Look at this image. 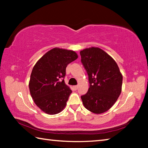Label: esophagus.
Returning <instances> with one entry per match:
<instances>
[{"label": "esophagus", "mask_w": 148, "mask_h": 148, "mask_svg": "<svg viewBox=\"0 0 148 148\" xmlns=\"http://www.w3.org/2000/svg\"><path fill=\"white\" fill-rule=\"evenodd\" d=\"M73 88L74 90H77V88H78V86H73Z\"/></svg>", "instance_id": "34e87169"}]
</instances>
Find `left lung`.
Instances as JSON below:
<instances>
[{
	"instance_id": "left-lung-1",
	"label": "left lung",
	"mask_w": 148,
	"mask_h": 148,
	"mask_svg": "<svg viewBox=\"0 0 148 148\" xmlns=\"http://www.w3.org/2000/svg\"><path fill=\"white\" fill-rule=\"evenodd\" d=\"M81 62L88 74L89 88L81 96L85 108L99 114L115 104L121 92L123 76L116 61L99 47L80 51Z\"/></svg>"
}]
</instances>
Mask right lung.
Listing matches in <instances>:
<instances>
[{
	"instance_id": "add662e5",
	"label": "right lung",
	"mask_w": 148,
	"mask_h": 148,
	"mask_svg": "<svg viewBox=\"0 0 148 148\" xmlns=\"http://www.w3.org/2000/svg\"><path fill=\"white\" fill-rule=\"evenodd\" d=\"M77 58L74 51L55 47L35 64L30 77V93L45 113L57 114L64 108L72 92L64 81L66 68Z\"/></svg>"
}]
</instances>
